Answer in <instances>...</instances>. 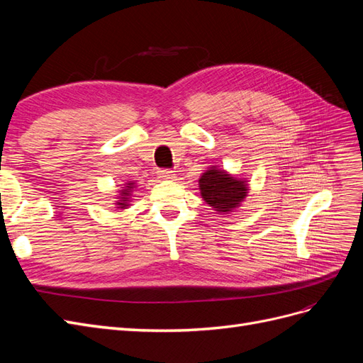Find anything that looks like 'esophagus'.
I'll list each match as a JSON object with an SVG mask.
<instances>
[{"label":"esophagus","mask_w":363,"mask_h":363,"mask_svg":"<svg viewBox=\"0 0 363 363\" xmlns=\"http://www.w3.org/2000/svg\"><path fill=\"white\" fill-rule=\"evenodd\" d=\"M159 179H162V180H172V179H175V174L171 169H160L159 171Z\"/></svg>","instance_id":"obj_1"}]
</instances>
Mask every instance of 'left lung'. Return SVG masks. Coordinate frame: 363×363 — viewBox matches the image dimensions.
<instances>
[{
  "label": "left lung",
  "instance_id": "left-lung-1",
  "mask_svg": "<svg viewBox=\"0 0 363 363\" xmlns=\"http://www.w3.org/2000/svg\"><path fill=\"white\" fill-rule=\"evenodd\" d=\"M201 199L213 211L228 215L240 207L248 196V180L230 174L228 171L215 167H208L199 180Z\"/></svg>",
  "mask_w": 363,
  "mask_h": 363
}]
</instances>
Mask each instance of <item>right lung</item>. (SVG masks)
<instances>
[{"instance_id":"add662e5","label":"right lung","mask_w":363,"mask_h":363,"mask_svg":"<svg viewBox=\"0 0 363 363\" xmlns=\"http://www.w3.org/2000/svg\"><path fill=\"white\" fill-rule=\"evenodd\" d=\"M136 189V183L135 182H128L123 184V189L118 191V195L115 196L116 201L113 203L118 208V211H125L131 204V196H133V191Z\"/></svg>"}]
</instances>
